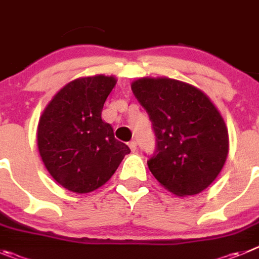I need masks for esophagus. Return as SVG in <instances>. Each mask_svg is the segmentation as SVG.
I'll return each instance as SVG.
<instances>
[{
    "instance_id": "34e87169",
    "label": "esophagus",
    "mask_w": 259,
    "mask_h": 259,
    "mask_svg": "<svg viewBox=\"0 0 259 259\" xmlns=\"http://www.w3.org/2000/svg\"><path fill=\"white\" fill-rule=\"evenodd\" d=\"M129 147H130V150H132L133 152H135V151H137V142H135V141L129 142Z\"/></svg>"
}]
</instances>
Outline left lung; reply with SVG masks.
Returning a JSON list of instances; mask_svg holds the SVG:
<instances>
[{
	"label": "left lung",
	"instance_id": "1",
	"mask_svg": "<svg viewBox=\"0 0 259 259\" xmlns=\"http://www.w3.org/2000/svg\"><path fill=\"white\" fill-rule=\"evenodd\" d=\"M132 90L152 122L156 150L147 164L153 177L178 196L204 191L228 155L220 111L201 90L173 78H139Z\"/></svg>",
	"mask_w": 259,
	"mask_h": 259
}]
</instances>
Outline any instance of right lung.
Instances as JSON below:
<instances>
[{
	"label": "right lung",
	"mask_w": 259,
	"mask_h": 259,
	"mask_svg": "<svg viewBox=\"0 0 259 259\" xmlns=\"http://www.w3.org/2000/svg\"><path fill=\"white\" fill-rule=\"evenodd\" d=\"M116 85L98 74L71 81L39 117L37 144L50 176L67 190L88 193L103 186L130 148L117 141L102 109Z\"/></svg>",
	"instance_id": "obj_1"
}]
</instances>
